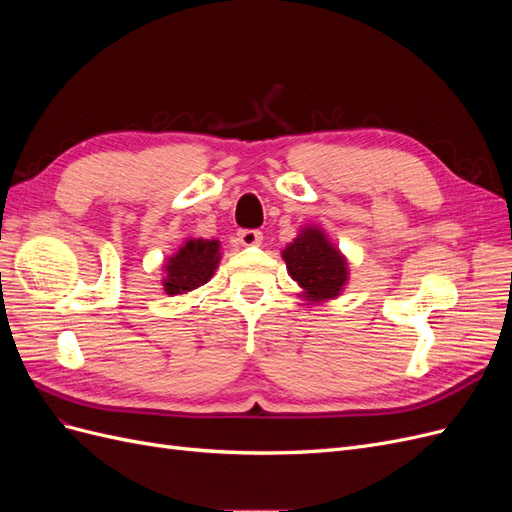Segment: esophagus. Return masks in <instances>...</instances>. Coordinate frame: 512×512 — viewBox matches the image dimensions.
Wrapping results in <instances>:
<instances>
[{
  "label": "esophagus",
  "mask_w": 512,
  "mask_h": 512,
  "mask_svg": "<svg viewBox=\"0 0 512 512\" xmlns=\"http://www.w3.org/2000/svg\"><path fill=\"white\" fill-rule=\"evenodd\" d=\"M239 243L245 247H252V245H260L262 243V232L260 230H239Z\"/></svg>",
  "instance_id": "obj_1"
}]
</instances>
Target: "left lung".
<instances>
[{"label":"left lung","instance_id":"left-lung-1","mask_svg":"<svg viewBox=\"0 0 512 512\" xmlns=\"http://www.w3.org/2000/svg\"><path fill=\"white\" fill-rule=\"evenodd\" d=\"M282 258L288 275L299 284V294L307 303L337 299L350 280L346 256L316 224L303 226L297 239L282 250Z\"/></svg>","mask_w":512,"mask_h":512}]
</instances>
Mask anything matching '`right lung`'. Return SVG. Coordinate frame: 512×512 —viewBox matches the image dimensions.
Instances as JSON below:
<instances>
[{
    "label": "right lung",
    "instance_id": "right-lung-1",
    "mask_svg": "<svg viewBox=\"0 0 512 512\" xmlns=\"http://www.w3.org/2000/svg\"><path fill=\"white\" fill-rule=\"evenodd\" d=\"M218 239H185L164 262L162 286L166 294H188L207 284L218 269L222 252Z\"/></svg>",
    "mask_w": 512,
    "mask_h": 512
}]
</instances>
